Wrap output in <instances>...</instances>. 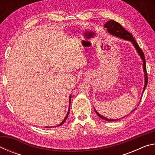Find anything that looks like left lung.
Wrapping results in <instances>:
<instances>
[{
    "label": "left lung",
    "mask_w": 155,
    "mask_h": 155,
    "mask_svg": "<svg viewBox=\"0 0 155 155\" xmlns=\"http://www.w3.org/2000/svg\"><path fill=\"white\" fill-rule=\"evenodd\" d=\"M104 27L107 28V31H108V33L110 34V35L115 36L118 38L122 39V40L129 41L131 43H132L133 45L134 46L135 48L136 49V51H137L138 54L140 55L141 60H142V61H143V70L144 72V81H145V82H144V86H143V91H142V94H143V91H144V90H145V89L147 86V83H148V77H147L146 66V59H145V57H144V54H143V51H141V49L140 48V46H139V45L137 44V41L135 40V39L133 37V35H131L130 33H128L127 30H125L124 28L122 27V25L119 24L118 22H115V21L113 20H109V21H107L105 24L104 25ZM141 97H142V96H141ZM135 109H136V108L135 109H133L131 112L135 111ZM94 111H96V114L98 115V117H100L101 118L103 119L104 120H106V121L113 122V121H115V120H119L121 119V118L117 119V120L116 119H109V118H107V117H104V116H103V115H101V114H99V113L97 112V111L95 109H94Z\"/></svg>",
    "instance_id": "obj_1"
}]
</instances>
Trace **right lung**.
I'll list each match as a JSON object with an SVG mask.
<instances>
[{
    "label": "right lung",
    "mask_w": 155,
    "mask_h": 155,
    "mask_svg": "<svg viewBox=\"0 0 155 155\" xmlns=\"http://www.w3.org/2000/svg\"><path fill=\"white\" fill-rule=\"evenodd\" d=\"M70 103H71V95H70V97H69V108H68V111L67 114H66V115H65V118H64V120H63V121H62L61 123H60L59 124L57 125V126H54V127H46V128H52V127H60V126L63 125V124H64V123L65 122V120H66L67 117H68V115H69V113H70Z\"/></svg>",
    "instance_id": "add662e5"
}]
</instances>
